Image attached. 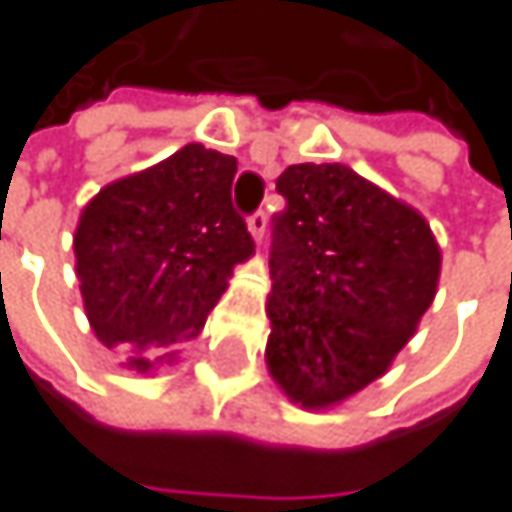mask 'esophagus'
I'll return each instance as SVG.
<instances>
[{"instance_id": "esophagus-1", "label": "esophagus", "mask_w": 512, "mask_h": 512, "mask_svg": "<svg viewBox=\"0 0 512 512\" xmlns=\"http://www.w3.org/2000/svg\"><path fill=\"white\" fill-rule=\"evenodd\" d=\"M249 231H252V237H255L257 243L263 240V234H266V213L263 210H255L249 216Z\"/></svg>"}]
</instances>
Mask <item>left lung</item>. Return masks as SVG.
<instances>
[{
  "mask_svg": "<svg viewBox=\"0 0 512 512\" xmlns=\"http://www.w3.org/2000/svg\"><path fill=\"white\" fill-rule=\"evenodd\" d=\"M275 189L266 364L290 400L320 409L388 370L436 296L442 255L412 207L347 165H290Z\"/></svg>",
  "mask_w": 512,
  "mask_h": 512,
  "instance_id": "1",
  "label": "left lung"
}]
</instances>
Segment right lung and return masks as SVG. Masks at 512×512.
Here are the masks:
<instances>
[{
	"instance_id": "1",
	"label": "right lung",
	"mask_w": 512,
	"mask_h": 512,
	"mask_svg": "<svg viewBox=\"0 0 512 512\" xmlns=\"http://www.w3.org/2000/svg\"><path fill=\"white\" fill-rule=\"evenodd\" d=\"M234 174V156L186 145L82 210L73 249L85 311L130 367L151 370L192 341L234 266L255 252L231 201Z\"/></svg>"
}]
</instances>
